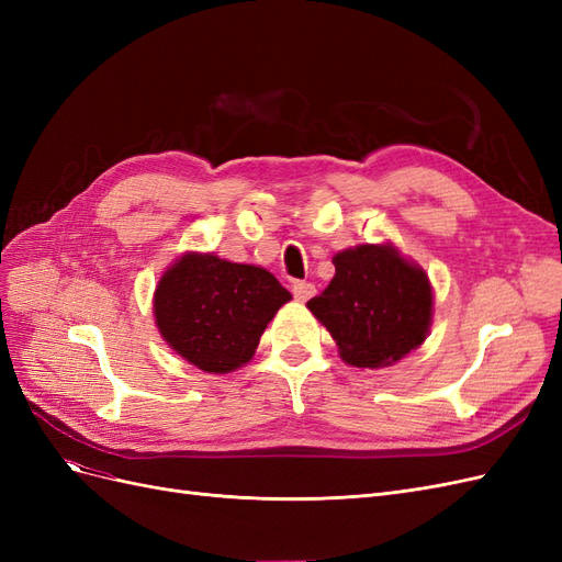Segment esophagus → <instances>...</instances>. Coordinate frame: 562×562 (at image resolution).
<instances>
[{"label":"esophagus","mask_w":562,"mask_h":562,"mask_svg":"<svg viewBox=\"0 0 562 562\" xmlns=\"http://www.w3.org/2000/svg\"><path fill=\"white\" fill-rule=\"evenodd\" d=\"M293 295H295V300H300V302H307L314 293H316V288H314V283H310V281H293Z\"/></svg>","instance_id":"1"}]
</instances>
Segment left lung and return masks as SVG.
<instances>
[{
	"label": "left lung",
	"instance_id": "1",
	"mask_svg": "<svg viewBox=\"0 0 562 562\" xmlns=\"http://www.w3.org/2000/svg\"><path fill=\"white\" fill-rule=\"evenodd\" d=\"M333 265V281L307 307L328 328L345 363L394 366L427 339L434 293L419 265L391 244L347 248Z\"/></svg>",
	"mask_w": 562,
	"mask_h": 562
}]
</instances>
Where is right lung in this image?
Wrapping results in <instances>:
<instances>
[{
    "label": "right lung",
    "instance_id": "obj_1",
    "mask_svg": "<svg viewBox=\"0 0 562 562\" xmlns=\"http://www.w3.org/2000/svg\"><path fill=\"white\" fill-rule=\"evenodd\" d=\"M291 300L274 274L213 252H184L155 291L161 337L203 372H232L252 359L267 323Z\"/></svg>",
    "mask_w": 562,
    "mask_h": 562
}]
</instances>
